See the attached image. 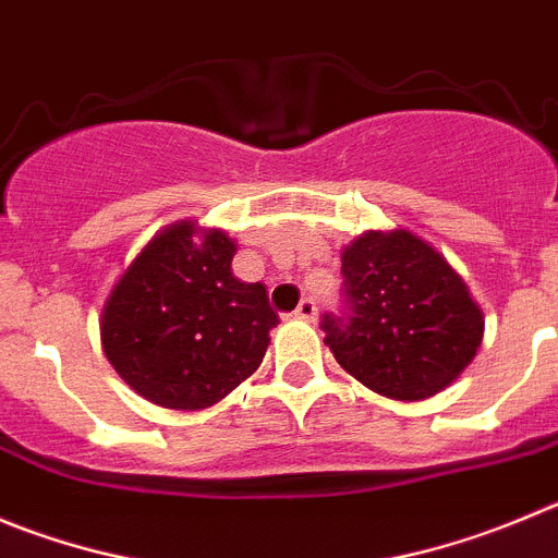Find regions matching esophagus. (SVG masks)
Listing matches in <instances>:
<instances>
[{
	"mask_svg": "<svg viewBox=\"0 0 558 558\" xmlns=\"http://www.w3.org/2000/svg\"><path fill=\"white\" fill-rule=\"evenodd\" d=\"M294 319H303V322H314L316 319V303H314V300H311V296H305L303 303L296 305Z\"/></svg>",
	"mask_w": 558,
	"mask_h": 558,
	"instance_id": "obj_1",
	"label": "esophagus"
}]
</instances>
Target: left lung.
Returning a JSON list of instances; mask_svg holds the SVG:
<instances>
[{"instance_id":"obj_1","label":"left lung","mask_w":558,"mask_h":558,"mask_svg":"<svg viewBox=\"0 0 558 558\" xmlns=\"http://www.w3.org/2000/svg\"><path fill=\"white\" fill-rule=\"evenodd\" d=\"M343 308L322 316L325 343L388 399L435 397L482 343L484 319L444 255L410 231L357 236L341 253Z\"/></svg>"}]
</instances>
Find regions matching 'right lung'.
<instances>
[{"mask_svg":"<svg viewBox=\"0 0 558 558\" xmlns=\"http://www.w3.org/2000/svg\"><path fill=\"white\" fill-rule=\"evenodd\" d=\"M195 222L161 231L134 258L101 314L104 355L140 397L211 408L262 366L278 314L264 283L231 272L236 244Z\"/></svg>","mask_w":558,"mask_h":558,"instance_id":"right-lung-1","label":"right lung"}]
</instances>
